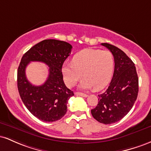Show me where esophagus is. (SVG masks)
Here are the masks:
<instances>
[{"label":"esophagus","instance_id":"34e87169","mask_svg":"<svg viewBox=\"0 0 151 151\" xmlns=\"http://www.w3.org/2000/svg\"><path fill=\"white\" fill-rule=\"evenodd\" d=\"M75 94L77 95V96H83V97H87L88 96V95L86 94V93H81V92H76Z\"/></svg>","mask_w":151,"mask_h":151}]
</instances>
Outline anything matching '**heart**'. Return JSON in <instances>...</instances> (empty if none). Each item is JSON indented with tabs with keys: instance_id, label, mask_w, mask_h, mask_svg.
Segmentation results:
<instances>
[{
	"instance_id": "b5f03b06",
	"label": "heart",
	"mask_w": 151,
	"mask_h": 151,
	"mask_svg": "<svg viewBox=\"0 0 151 151\" xmlns=\"http://www.w3.org/2000/svg\"><path fill=\"white\" fill-rule=\"evenodd\" d=\"M114 58L109 51L86 49L74 55L72 62H66L62 72L66 85L72 87L82 77V89L100 90L110 82L114 70Z\"/></svg>"
}]
</instances>
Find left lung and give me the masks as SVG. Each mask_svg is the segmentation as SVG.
Wrapping results in <instances>:
<instances>
[{
    "label": "left lung",
    "instance_id": "left-lung-1",
    "mask_svg": "<svg viewBox=\"0 0 151 151\" xmlns=\"http://www.w3.org/2000/svg\"><path fill=\"white\" fill-rule=\"evenodd\" d=\"M114 58L113 78L108 89L98 95L97 106L91 109L99 122L111 124L122 119L132 109L138 93V77L136 67L125 52L117 47L101 43Z\"/></svg>",
    "mask_w": 151,
    "mask_h": 151
}]
</instances>
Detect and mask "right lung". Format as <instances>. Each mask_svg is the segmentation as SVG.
<instances>
[{"label": "right lung", "instance_id": "add662e5", "mask_svg": "<svg viewBox=\"0 0 151 151\" xmlns=\"http://www.w3.org/2000/svg\"><path fill=\"white\" fill-rule=\"evenodd\" d=\"M72 46L61 40H45L24 54L18 69V89L26 108L32 115L45 122L60 120L67 111L69 99L73 91L66 86L62 67L70 56ZM30 61H41L49 67L46 82L35 86L27 79L25 69Z\"/></svg>", "mask_w": 151, "mask_h": 151}]
</instances>
